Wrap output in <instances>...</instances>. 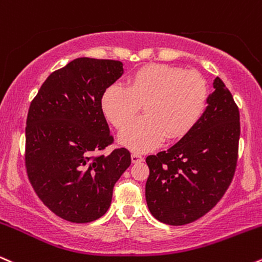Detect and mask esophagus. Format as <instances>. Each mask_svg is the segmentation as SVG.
Here are the masks:
<instances>
[{"label":"esophagus","instance_id":"34e87169","mask_svg":"<svg viewBox=\"0 0 262 262\" xmlns=\"http://www.w3.org/2000/svg\"><path fill=\"white\" fill-rule=\"evenodd\" d=\"M131 161H132V163L143 162V157L141 156V155H138V153H132V155H131Z\"/></svg>","mask_w":262,"mask_h":262}]
</instances>
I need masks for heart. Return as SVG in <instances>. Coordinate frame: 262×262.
Returning a JSON list of instances; mask_svg holds the SVG:
<instances>
[{
  "label": "heart",
  "mask_w": 262,
  "mask_h": 262,
  "mask_svg": "<svg viewBox=\"0 0 262 262\" xmlns=\"http://www.w3.org/2000/svg\"><path fill=\"white\" fill-rule=\"evenodd\" d=\"M208 88L195 71L150 63L131 73L127 85H112L101 97V112L122 131L143 106L145 118L122 132L119 142L134 152L156 148L164 140L177 141L195 127L206 109Z\"/></svg>",
  "instance_id": "obj_1"
}]
</instances>
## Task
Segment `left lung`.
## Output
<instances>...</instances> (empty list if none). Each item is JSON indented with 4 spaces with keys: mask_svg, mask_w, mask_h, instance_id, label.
<instances>
[{
    "mask_svg": "<svg viewBox=\"0 0 262 262\" xmlns=\"http://www.w3.org/2000/svg\"><path fill=\"white\" fill-rule=\"evenodd\" d=\"M213 88L195 127L169 149L146 158L147 206L165 224L184 226L205 216L234 177L239 109L222 79L217 77Z\"/></svg>",
    "mask_w": 262,
    "mask_h": 262,
    "instance_id": "8db88e82",
    "label": "left lung"
}]
</instances>
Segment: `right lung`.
Here are the masks:
<instances>
[{
  "label": "right lung",
  "instance_id": "right-lung-1",
  "mask_svg": "<svg viewBox=\"0 0 262 262\" xmlns=\"http://www.w3.org/2000/svg\"><path fill=\"white\" fill-rule=\"evenodd\" d=\"M122 73L120 61L76 58L52 72L30 103L28 178L46 207L69 222L104 216L114 185L131 164L126 148L95 156L114 142L101 97Z\"/></svg>",
  "mask_w": 262,
  "mask_h": 262
}]
</instances>
